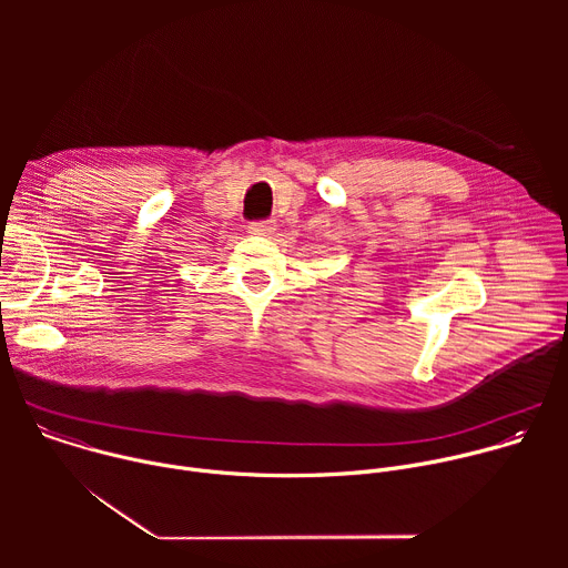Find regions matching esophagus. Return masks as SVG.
Wrapping results in <instances>:
<instances>
[{
	"label": "esophagus",
	"instance_id": "esophagus-1",
	"mask_svg": "<svg viewBox=\"0 0 568 568\" xmlns=\"http://www.w3.org/2000/svg\"><path fill=\"white\" fill-rule=\"evenodd\" d=\"M274 231H276L274 220H256L250 224V233H256V235H272Z\"/></svg>",
	"mask_w": 568,
	"mask_h": 568
}]
</instances>
